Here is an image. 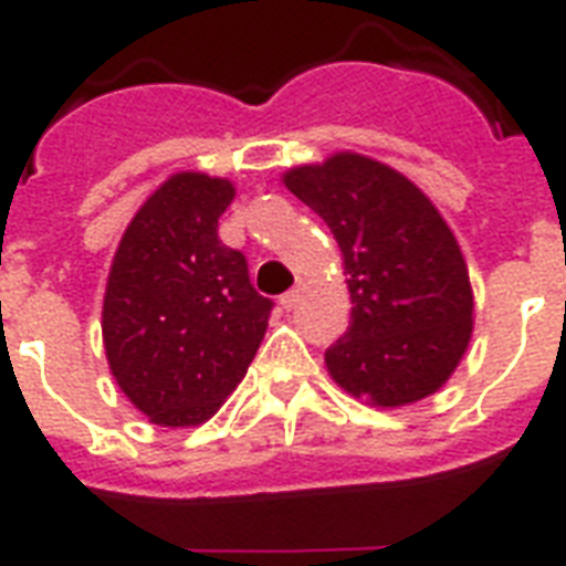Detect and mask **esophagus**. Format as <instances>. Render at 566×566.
I'll list each match as a JSON object with an SVG mask.
<instances>
[{"label":"esophagus","mask_w":566,"mask_h":566,"mask_svg":"<svg viewBox=\"0 0 566 566\" xmlns=\"http://www.w3.org/2000/svg\"><path fill=\"white\" fill-rule=\"evenodd\" d=\"M302 293H305V287H302V284H296V287H293V291H287L282 296V308H296V302L302 300Z\"/></svg>","instance_id":"1"}]
</instances>
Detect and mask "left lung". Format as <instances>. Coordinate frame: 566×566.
Masks as SVG:
<instances>
[{
	"label": "left lung",
	"instance_id": "8db88e82",
	"mask_svg": "<svg viewBox=\"0 0 566 566\" xmlns=\"http://www.w3.org/2000/svg\"><path fill=\"white\" fill-rule=\"evenodd\" d=\"M282 181L326 220L344 258L353 319L326 349L328 376L376 408L438 394L473 337V284L434 202L358 153L291 167Z\"/></svg>",
	"mask_w": 566,
	"mask_h": 566
}]
</instances>
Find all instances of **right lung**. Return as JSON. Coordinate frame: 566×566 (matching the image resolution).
<instances>
[{"instance_id":"1","label":"right lung","mask_w":566,"mask_h":566,"mask_svg":"<svg viewBox=\"0 0 566 566\" xmlns=\"http://www.w3.org/2000/svg\"><path fill=\"white\" fill-rule=\"evenodd\" d=\"M231 199L229 179L172 172L137 208L111 261L105 358L155 426L211 420L264 340L273 302L249 284L247 258L217 238Z\"/></svg>"}]
</instances>
